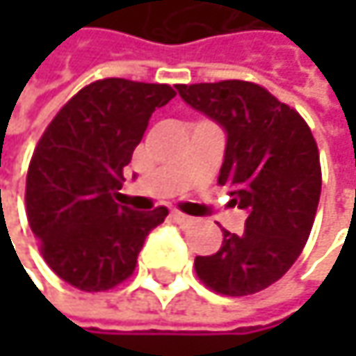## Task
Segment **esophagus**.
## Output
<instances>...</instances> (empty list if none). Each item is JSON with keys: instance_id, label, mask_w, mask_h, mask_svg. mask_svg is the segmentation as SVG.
Returning a JSON list of instances; mask_svg holds the SVG:
<instances>
[{"instance_id": "1", "label": "esophagus", "mask_w": 356, "mask_h": 356, "mask_svg": "<svg viewBox=\"0 0 356 356\" xmlns=\"http://www.w3.org/2000/svg\"><path fill=\"white\" fill-rule=\"evenodd\" d=\"M171 218H173V222H177L179 227H189V225H193V218L191 216H187V214H183V212H171Z\"/></svg>"}]
</instances>
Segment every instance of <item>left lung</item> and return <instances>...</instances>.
Segmentation results:
<instances>
[{"label": "left lung", "instance_id": "8db88e82", "mask_svg": "<svg viewBox=\"0 0 356 356\" xmlns=\"http://www.w3.org/2000/svg\"><path fill=\"white\" fill-rule=\"evenodd\" d=\"M177 90L227 131L218 183L248 212L245 231H222V248L197 255L195 272L227 297L264 291L297 261L314 227L321 169L312 129L295 108L253 82L177 84Z\"/></svg>", "mask_w": 356, "mask_h": 356}]
</instances>
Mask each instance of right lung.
Returning <instances> with one entry per match:
<instances>
[{"instance_id": "add662e5", "label": "right lung", "mask_w": 356, "mask_h": 356, "mask_svg": "<svg viewBox=\"0 0 356 356\" xmlns=\"http://www.w3.org/2000/svg\"><path fill=\"white\" fill-rule=\"evenodd\" d=\"M175 97L167 84L97 80L72 97L38 140L26 175V216L49 268L99 293L131 276L148 233L169 210L115 202L152 113Z\"/></svg>"}]
</instances>
